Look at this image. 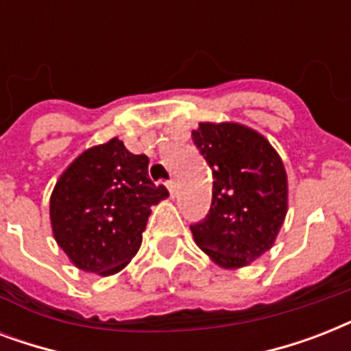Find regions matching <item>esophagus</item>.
I'll use <instances>...</instances> for the list:
<instances>
[{
    "label": "esophagus",
    "mask_w": 351,
    "mask_h": 351,
    "mask_svg": "<svg viewBox=\"0 0 351 351\" xmlns=\"http://www.w3.org/2000/svg\"><path fill=\"white\" fill-rule=\"evenodd\" d=\"M165 186H167V189H169V193L175 197V193H176V182L175 180H167L165 182Z\"/></svg>",
    "instance_id": "obj_1"
}]
</instances>
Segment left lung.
Masks as SVG:
<instances>
[{
  "label": "left lung",
  "mask_w": 351,
  "mask_h": 351,
  "mask_svg": "<svg viewBox=\"0 0 351 351\" xmlns=\"http://www.w3.org/2000/svg\"><path fill=\"white\" fill-rule=\"evenodd\" d=\"M213 171V198L193 239L220 267L247 266L271 250L288 213V176L261 132L233 121L198 123L191 132Z\"/></svg>",
  "instance_id": "left-lung-1"
}]
</instances>
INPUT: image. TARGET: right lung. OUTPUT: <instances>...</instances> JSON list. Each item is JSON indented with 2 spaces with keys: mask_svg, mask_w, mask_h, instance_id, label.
<instances>
[{
  "mask_svg": "<svg viewBox=\"0 0 351 351\" xmlns=\"http://www.w3.org/2000/svg\"><path fill=\"white\" fill-rule=\"evenodd\" d=\"M145 154L121 140L87 149L63 171L51 195V226L74 266L101 277L131 262L142 244L151 206L169 197L154 186Z\"/></svg>",
  "mask_w": 351,
  "mask_h": 351,
  "instance_id": "obj_1",
  "label": "right lung"
}]
</instances>
